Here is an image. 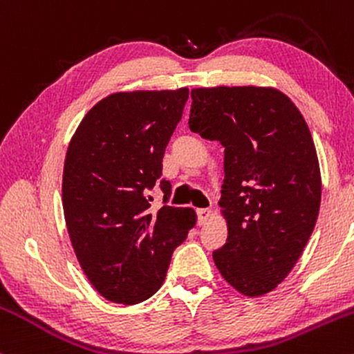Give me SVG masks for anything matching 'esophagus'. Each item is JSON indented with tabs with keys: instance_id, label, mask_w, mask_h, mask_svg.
Masks as SVG:
<instances>
[{
	"instance_id": "34e87169",
	"label": "esophagus",
	"mask_w": 354,
	"mask_h": 354,
	"mask_svg": "<svg viewBox=\"0 0 354 354\" xmlns=\"http://www.w3.org/2000/svg\"><path fill=\"white\" fill-rule=\"evenodd\" d=\"M196 216H198V225L203 226L211 218V211L208 208H200L196 209Z\"/></svg>"
}]
</instances>
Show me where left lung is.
I'll use <instances>...</instances> for the list:
<instances>
[{
    "label": "left lung",
    "instance_id": "1",
    "mask_svg": "<svg viewBox=\"0 0 354 354\" xmlns=\"http://www.w3.org/2000/svg\"><path fill=\"white\" fill-rule=\"evenodd\" d=\"M189 129L225 148L228 238L214 265L239 293L273 291L301 256L319 213L318 156L295 103L273 88L191 91Z\"/></svg>",
    "mask_w": 354,
    "mask_h": 354
}]
</instances>
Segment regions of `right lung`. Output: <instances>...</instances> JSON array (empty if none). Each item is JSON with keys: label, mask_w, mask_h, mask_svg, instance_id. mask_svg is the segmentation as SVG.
Segmentation results:
<instances>
[{"label": "right lung", "mask_w": 354, "mask_h": 354, "mask_svg": "<svg viewBox=\"0 0 354 354\" xmlns=\"http://www.w3.org/2000/svg\"><path fill=\"white\" fill-rule=\"evenodd\" d=\"M189 89L115 93L83 118L63 171L68 233L84 274L113 303L136 304L163 284L173 251L196 223L191 208L168 205L165 149ZM160 183L164 206L151 209Z\"/></svg>", "instance_id": "right-lung-1"}]
</instances>
